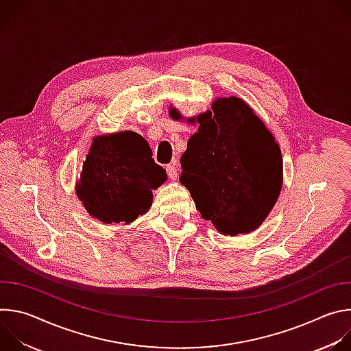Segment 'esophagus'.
I'll return each mask as SVG.
<instances>
[{
    "label": "esophagus",
    "instance_id": "34e87169",
    "mask_svg": "<svg viewBox=\"0 0 351 351\" xmlns=\"http://www.w3.org/2000/svg\"><path fill=\"white\" fill-rule=\"evenodd\" d=\"M167 173H168L169 179H172V180L178 179V169L175 168V165H167Z\"/></svg>",
    "mask_w": 351,
    "mask_h": 351
}]
</instances>
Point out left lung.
Returning <instances> with one entry per match:
<instances>
[{
    "label": "left lung",
    "instance_id": "left-lung-1",
    "mask_svg": "<svg viewBox=\"0 0 351 351\" xmlns=\"http://www.w3.org/2000/svg\"><path fill=\"white\" fill-rule=\"evenodd\" d=\"M171 117L180 115L172 110ZM197 123L180 158V182L195 208L223 234L257 229L282 189L278 143L237 97L217 99L213 111L197 117Z\"/></svg>",
    "mask_w": 351,
    "mask_h": 351
}]
</instances>
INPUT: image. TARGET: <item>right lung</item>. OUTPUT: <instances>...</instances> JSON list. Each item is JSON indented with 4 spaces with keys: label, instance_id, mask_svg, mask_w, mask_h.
I'll return each mask as SVG.
<instances>
[{
    "label": "right lung",
    "instance_id": "add662e5",
    "mask_svg": "<svg viewBox=\"0 0 351 351\" xmlns=\"http://www.w3.org/2000/svg\"><path fill=\"white\" fill-rule=\"evenodd\" d=\"M167 179L148 143L134 132L94 138L83 164L77 195L94 218L129 223L153 203V189Z\"/></svg>",
    "mask_w": 351,
    "mask_h": 351
}]
</instances>
